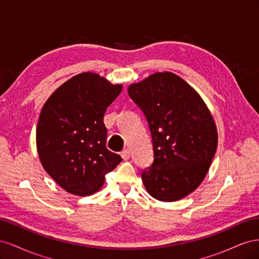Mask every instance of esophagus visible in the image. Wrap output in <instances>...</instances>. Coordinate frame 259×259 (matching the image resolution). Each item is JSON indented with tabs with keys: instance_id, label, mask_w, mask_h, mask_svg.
Listing matches in <instances>:
<instances>
[{
	"instance_id": "1",
	"label": "esophagus",
	"mask_w": 259,
	"mask_h": 259,
	"mask_svg": "<svg viewBox=\"0 0 259 259\" xmlns=\"http://www.w3.org/2000/svg\"><path fill=\"white\" fill-rule=\"evenodd\" d=\"M121 156L123 158V160H128L131 156V152L128 149H124V150L121 152Z\"/></svg>"
}]
</instances>
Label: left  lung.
<instances>
[{
    "mask_svg": "<svg viewBox=\"0 0 259 259\" xmlns=\"http://www.w3.org/2000/svg\"><path fill=\"white\" fill-rule=\"evenodd\" d=\"M146 115L154 160L142 173L148 193L163 202L182 200L201 185L218 144L216 124L204 100L177 74L156 72L128 86Z\"/></svg>",
    "mask_w": 259,
    "mask_h": 259,
    "instance_id": "8db88e82",
    "label": "left lung"
}]
</instances>
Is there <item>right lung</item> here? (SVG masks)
I'll use <instances>...</instances> for the list:
<instances>
[{
    "instance_id": "1",
    "label": "right lung",
    "mask_w": 259,
    "mask_h": 259,
    "mask_svg": "<svg viewBox=\"0 0 259 259\" xmlns=\"http://www.w3.org/2000/svg\"><path fill=\"white\" fill-rule=\"evenodd\" d=\"M122 84L83 72L61 84L46 100L36 126L42 166L67 192L85 197L97 192L105 175L122 158L108 150L104 115L120 95Z\"/></svg>"
}]
</instances>
